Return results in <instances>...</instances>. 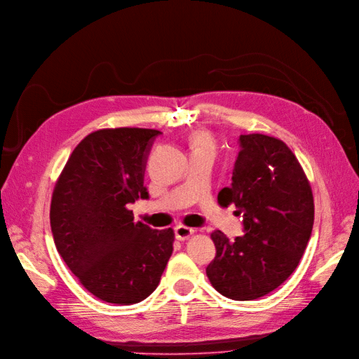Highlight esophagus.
<instances>
[{
  "label": "esophagus",
  "mask_w": 359,
  "mask_h": 359,
  "mask_svg": "<svg viewBox=\"0 0 359 359\" xmlns=\"http://www.w3.org/2000/svg\"><path fill=\"white\" fill-rule=\"evenodd\" d=\"M195 232L194 228H189V226H184V224H179V226L175 228V233H176V238L180 241H184L188 240V238Z\"/></svg>",
  "instance_id": "esophagus-1"
}]
</instances>
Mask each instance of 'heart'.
<instances>
[{
    "label": "heart",
    "mask_w": 359,
    "mask_h": 359,
    "mask_svg": "<svg viewBox=\"0 0 359 359\" xmlns=\"http://www.w3.org/2000/svg\"><path fill=\"white\" fill-rule=\"evenodd\" d=\"M200 148H210L213 149V142H211L210 136L207 133H196L192 137V149H200Z\"/></svg>",
    "instance_id": "heart-1"
}]
</instances>
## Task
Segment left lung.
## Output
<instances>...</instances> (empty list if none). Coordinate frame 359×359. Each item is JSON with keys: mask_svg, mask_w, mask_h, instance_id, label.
I'll use <instances>...</instances> for the list:
<instances>
[{"mask_svg": "<svg viewBox=\"0 0 359 359\" xmlns=\"http://www.w3.org/2000/svg\"><path fill=\"white\" fill-rule=\"evenodd\" d=\"M232 184L217 195L244 216L243 236L211 232L216 257L207 276L220 294L255 300L269 294L293 273L313 226V195L306 172L278 137L243 135Z\"/></svg>", "mask_w": 359, "mask_h": 359, "instance_id": "left-lung-1", "label": "left lung"}]
</instances>
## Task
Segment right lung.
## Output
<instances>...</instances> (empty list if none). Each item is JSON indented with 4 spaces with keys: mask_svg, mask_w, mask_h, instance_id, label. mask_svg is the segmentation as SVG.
<instances>
[{
    "mask_svg": "<svg viewBox=\"0 0 359 359\" xmlns=\"http://www.w3.org/2000/svg\"><path fill=\"white\" fill-rule=\"evenodd\" d=\"M154 128L90 133L56 180L50 224L59 255L81 285L102 302L135 304L158 287L175 231L135 222L128 204L146 200V158Z\"/></svg>",
    "mask_w": 359,
    "mask_h": 359,
    "instance_id": "add662e5",
    "label": "right lung"
}]
</instances>
